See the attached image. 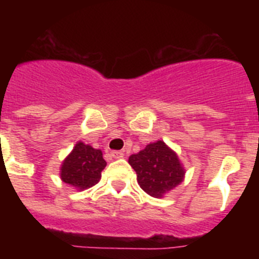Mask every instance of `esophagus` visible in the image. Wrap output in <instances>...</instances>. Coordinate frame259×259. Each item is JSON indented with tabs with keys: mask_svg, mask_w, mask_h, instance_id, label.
Wrapping results in <instances>:
<instances>
[{
	"mask_svg": "<svg viewBox=\"0 0 259 259\" xmlns=\"http://www.w3.org/2000/svg\"><path fill=\"white\" fill-rule=\"evenodd\" d=\"M110 155L113 158H123L124 157V153L120 152V150H114V152L110 153Z\"/></svg>",
	"mask_w": 259,
	"mask_h": 259,
	"instance_id": "34e87169",
	"label": "esophagus"
}]
</instances>
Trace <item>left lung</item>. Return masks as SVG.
<instances>
[{
  "label": "left lung",
  "instance_id": "8db88e82",
  "mask_svg": "<svg viewBox=\"0 0 259 259\" xmlns=\"http://www.w3.org/2000/svg\"><path fill=\"white\" fill-rule=\"evenodd\" d=\"M128 163L137 174V183L143 191L161 198L184 179V168L179 158L163 141L149 144L137 154H132Z\"/></svg>",
  "mask_w": 259,
  "mask_h": 259
}]
</instances>
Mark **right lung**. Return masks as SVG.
Listing matches in <instances>:
<instances>
[{"label":"right lung","instance_id":"add662e5","mask_svg":"<svg viewBox=\"0 0 259 259\" xmlns=\"http://www.w3.org/2000/svg\"><path fill=\"white\" fill-rule=\"evenodd\" d=\"M106 166L102 152L91 145L77 143L72 152L63 161L61 179L76 189H87L97 184L101 171Z\"/></svg>","mask_w":259,"mask_h":259}]
</instances>
